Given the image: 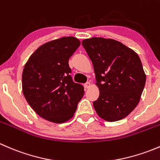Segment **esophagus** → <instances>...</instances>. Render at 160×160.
<instances>
[{
  "label": "esophagus",
  "mask_w": 160,
  "mask_h": 160,
  "mask_svg": "<svg viewBox=\"0 0 160 160\" xmlns=\"http://www.w3.org/2000/svg\"><path fill=\"white\" fill-rule=\"evenodd\" d=\"M90 87V82H87V83H84V88H87V89H88V88H89Z\"/></svg>",
  "instance_id": "34e87169"
}]
</instances>
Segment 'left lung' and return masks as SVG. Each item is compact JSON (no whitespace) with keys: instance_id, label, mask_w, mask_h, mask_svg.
I'll return each instance as SVG.
<instances>
[{"instance_id":"8db88e82","label":"left lung","mask_w":160,"mask_h":160,"mask_svg":"<svg viewBox=\"0 0 160 160\" xmlns=\"http://www.w3.org/2000/svg\"><path fill=\"white\" fill-rule=\"evenodd\" d=\"M82 45L92 61L100 90L93 102L97 114L108 122L124 118L138 104L146 84L139 56L110 38H88Z\"/></svg>"}]
</instances>
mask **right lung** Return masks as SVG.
I'll return each instance as SVG.
<instances>
[{"label":"right lung","mask_w":160,"mask_h":160,"mask_svg":"<svg viewBox=\"0 0 160 160\" xmlns=\"http://www.w3.org/2000/svg\"><path fill=\"white\" fill-rule=\"evenodd\" d=\"M80 45L74 37L45 43L24 67V96L32 108L46 120L54 123L68 121L84 94L83 87L72 80L69 66V59Z\"/></svg>","instance_id":"1"}]
</instances>
